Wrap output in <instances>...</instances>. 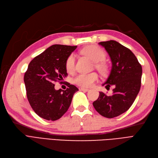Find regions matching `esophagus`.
Wrapping results in <instances>:
<instances>
[{
	"instance_id": "esophagus-1",
	"label": "esophagus",
	"mask_w": 158,
	"mask_h": 158,
	"mask_svg": "<svg viewBox=\"0 0 158 158\" xmlns=\"http://www.w3.org/2000/svg\"><path fill=\"white\" fill-rule=\"evenodd\" d=\"M80 91H85V92H88L89 91V89H87V88H79Z\"/></svg>"
}]
</instances>
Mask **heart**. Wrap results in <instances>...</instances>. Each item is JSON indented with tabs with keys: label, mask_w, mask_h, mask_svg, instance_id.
Returning a JSON list of instances; mask_svg holds the SVG:
<instances>
[{
	"label": "heart",
	"mask_w": 158,
	"mask_h": 158,
	"mask_svg": "<svg viewBox=\"0 0 158 158\" xmlns=\"http://www.w3.org/2000/svg\"><path fill=\"white\" fill-rule=\"evenodd\" d=\"M82 54L88 56L93 61L96 62V67L101 72L106 70V65L102 62L105 59L106 54L103 50L96 45H89L81 50ZM75 57L74 54H70L66 61V69L67 71L72 72L75 69ZM98 79V75L95 73H79L74 78V83L83 88H88L92 86L94 83Z\"/></svg>",
	"instance_id": "1"
}]
</instances>
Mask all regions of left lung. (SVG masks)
<instances>
[{
	"label": "left lung",
	"mask_w": 158,
	"mask_h": 158,
	"mask_svg": "<svg viewBox=\"0 0 158 158\" xmlns=\"http://www.w3.org/2000/svg\"><path fill=\"white\" fill-rule=\"evenodd\" d=\"M108 53L111 69L103 83L106 89L114 88L113 94L106 96L100 92L98 98L93 102L96 111L107 118H113L130 109L140 91L142 66L135 54L115 41L98 43Z\"/></svg>",
	"instance_id": "obj_1"
}]
</instances>
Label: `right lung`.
Wrapping results in <instances>:
<instances>
[{
  "label": "right lung",
  "mask_w": 158,
  "mask_h": 158,
  "mask_svg": "<svg viewBox=\"0 0 158 158\" xmlns=\"http://www.w3.org/2000/svg\"><path fill=\"white\" fill-rule=\"evenodd\" d=\"M77 46L53 45L30 62L24 75L26 94L32 109L47 120L60 119L71 103L78 88L68 84L66 90L54 88L67 75L66 61Z\"/></svg>",
  "instance_id": "1"
}]
</instances>
